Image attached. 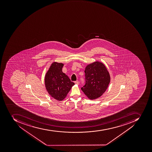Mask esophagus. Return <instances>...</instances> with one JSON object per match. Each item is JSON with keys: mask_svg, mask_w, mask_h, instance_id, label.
I'll use <instances>...</instances> for the list:
<instances>
[{"mask_svg": "<svg viewBox=\"0 0 152 152\" xmlns=\"http://www.w3.org/2000/svg\"><path fill=\"white\" fill-rule=\"evenodd\" d=\"M74 83H75V84H77V85H78L79 83V81H78V80H76V81H74Z\"/></svg>", "mask_w": 152, "mask_h": 152, "instance_id": "obj_1", "label": "esophagus"}]
</instances>
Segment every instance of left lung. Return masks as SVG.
I'll return each instance as SVG.
<instances>
[{"instance_id":"8db88e82","label":"left lung","mask_w":152,"mask_h":152,"mask_svg":"<svg viewBox=\"0 0 152 152\" xmlns=\"http://www.w3.org/2000/svg\"><path fill=\"white\" fill-rule=\"evenodd\" d=\"M85 84L81 89L88 99L100 97L108 87L110 73L105 65L99 61L88 65L85 68Z\"/></svg>"}]
</instances>
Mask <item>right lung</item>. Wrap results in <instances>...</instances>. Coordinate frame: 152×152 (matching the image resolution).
Instances as JSON below:
<instances>
[{
	"mask_svg": "<svg viewBox=\"0 0 152 152\" xmlns=\"http://www.w3.org/2000/svg\"><path fill=\"white\" fill-rule=\"evenodd\" d=\"M64 64L54 62L45 76V85L49 94L56 100L61 101L74 85L68 76L62 72Z\"/></svg>",
	"mask_w": 152,
	"mask_h": 152,
	"instance_id": "right-lung-1",
	"label": "right lung"
}]
</instances>
